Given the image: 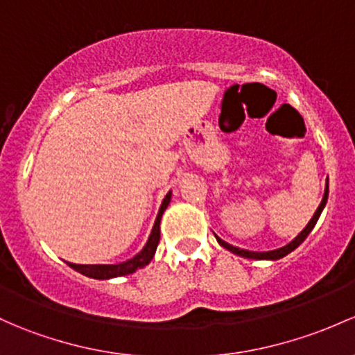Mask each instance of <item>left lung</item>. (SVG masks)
<instances>
[{"mask_svg": "<svg viewBox=\"0 0 355 355\" xmlns=\"http://www.w3.org/2000/svg\"><path fill=\"white\" fill-rule=\"evenodd\" d=\"M327 199H328V184L325 187V196H323L322 202H320L318 209H316V212L313 214L311 221L306 225V227L303 231H301L300 234H297L296 238H294L291 243H287L286 246H282V248H277V250H270V252H250V250H243V248H238V246H233L230 243H226L225 240H221L219 236H216V240H218V243L221 246H225L226 250H230V252H233L234 255H240V257H245V259H253V260H279L282 259V257H286L287 253H291L293 250H296L297 246H300L303 241L306 240V236H308L309 233H311V230L315 227L316 221H318L320 214H322V211L325 209V204H327Z\"/></svg>", "mask_w": 355, "mask_h": 355, "instance_id": "obj_1", "label": "left lung"}]
</instances>
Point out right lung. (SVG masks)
<instances>
[{
	"instance_id": "obj_1",
	"label": "right lung",
	"mask_w": 355,
	"mask_h": 355,
	"mask_svg": "<svg viewBox=\"0 0 355 355\" xmlns=\"http://www.w3.org/2000/svg\"><path fill=\"white\" fill-rule=\"evenodd\" d=\"M170 199H171V192H168L165 199H163L162 207H159L158 216H156L155 226H153L151 234H149L146 245H144V248L141 250L136 257L125 260V262L114 263V266H102V263H98V266H80V263H68V266L71 268H74L76 272H80V274L87 275V277H92V279L121 277V275L132 274V272H136L137 268L146 267L148 263L153 260V257H155L156 246H158V243H159V223H162L163 212H165L168 204H170Z\"/></svg>"
}]
</instances>
